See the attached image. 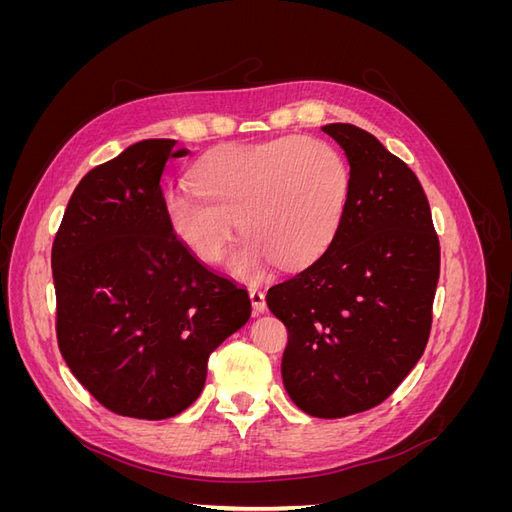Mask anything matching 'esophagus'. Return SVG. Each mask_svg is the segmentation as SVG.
<instances>
[{
	"instance_id": "esophagus-1",
	"label": "esophagus",
	"mask_w": 512,
	"mask_h": 512,
	"mask_svg": "<svg viewBox=\"0 0 512 512\" xmlns=\"http://www.w3.org/2000/svg\"><path fill=\"white\" fill-rule=\"evenodd\" d=\"M250 301H252V307H254V314L256 316L267 312V301H265V294H262V290L250 288Z\"/></svg>"
}]
</instances>
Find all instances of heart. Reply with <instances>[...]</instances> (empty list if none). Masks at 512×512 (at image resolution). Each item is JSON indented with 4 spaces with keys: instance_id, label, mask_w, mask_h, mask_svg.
<instances>
[{
    "instance_id": "obj_1",
    "label": "heart",
    "mask_w": 512,
    "mask_h": 512,
    "mask_svg": "<svg viewBox=\"0 0 512 512\" xmlns=\"http://www.w3.org/2000/svg\"><path fill=\"white\" fill-rule=\"evenodd\" d=\"M350 183L342 153L290 134L211 151L194 168L196 190H170L164 213L177 239L203 262L222 258L237 220L245 237L228 271L254 282L273 262L292 269L327 250L346 213Z\"/></svg>"
}]
</instances>
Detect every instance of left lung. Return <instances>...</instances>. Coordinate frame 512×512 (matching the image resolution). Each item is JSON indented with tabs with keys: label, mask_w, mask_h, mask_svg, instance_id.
<instances>
[{
	"label": "left lung",
	"mask_w": 512,
	"mask_h": 512,
	"mask_svg": "<svg viewBox=\"0 0 512 512\" xmlns=\"http://www.w3.org/2000/svg\"><path fill=\"white\" fill-rule=\"evenodd\" d=\"M350 164V198L327 252L267 292L288 329L282 380L316 418L374 408L421 359L440 277L427 196L406 162L352 123L322 128Z\"/></svg>",
	"instance_id": "obj_1"
}]
</instances>
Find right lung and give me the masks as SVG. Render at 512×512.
I'll list each match as a JSON object with an SVG mask.
<instances>
[{"mask_svg":"<svg viewBox=\"0 0 512 512\" xmlns=\"http://www.w3.org/2000/svg\"><path fill=\"white\" fill-rule=\"evenodd\" d=\"M188 153L149 138L89 170L51 254L61 356L104 408L143 421L190 408L209 354L252 314L247 290L168 226L160 179Z\"/></svg>","mask_w":512,"mask_h":512,"instance_id":"add662e5","label":"right lung"}]
</instances>
